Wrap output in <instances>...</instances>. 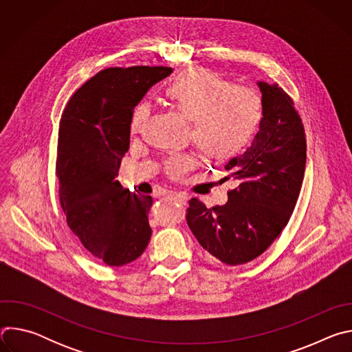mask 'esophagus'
Segmentation results:
<instances>
[{
    "label": "esophagus",
    "mask_w": 352,
    "mask_h": 352,
    "mask_svg": "<svg viewBox=\"0 0 352 352\" xmlns=\"http://www.w3.org/2000/svg\"><path fill=\"white\" fill-rule=\"evenodd\" d=\"M168 197L173 199V200H175V202H178V204H181V205H185V202L188 200V197H186L185 195L178 193V192H170V193H168Z\"/></svg>",
    "instance_id": "1"
}]
</instances>
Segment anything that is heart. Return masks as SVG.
Listing matches in <instances>:
<instances>
[{
  "instance_id": "b5f03b06",
  "label": "heart",
  "mask_w": 352,
  "mask_h": 352,
  "mask_svg": "<svg viewBox=\"0 0 352 352\" xmlns=\"http://www.w3.org/2000/svg\"><path fill=\"white\" fill-rule=\"evenodd\" d=\"M168 106L189 121V138L206 160L228 162L254 140L263 120L261 96L245 86H228L217 74L189 69L164 89ZM148 107L138 104L131 114V133H139L148 120ZM193 166L186 155H173L163 163L164 173L182 178Z\"/></svg>"
}]
</instances>
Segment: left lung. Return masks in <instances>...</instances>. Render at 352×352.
Instances as JSON below:
<instances>
[{
	"label": "left lung",
	"mask_w": 352,
	"mask_h": 352,
	"mask_svg": "<svg viewBox=\"0 0 352 352\" xmlns=\"http://www.w3.org/2000/svg\"><path fill=\"white\" fill-rule=\"evenodd\" d=\"M263 120L252 144L226 166L238 185L228 202L208 209L192 197L186 223L206 252L230 265L261 256L288 224L302 186L307 139L292 98L277 83L258 82Z\"/></svg>",
	"instance_id": "left-lung-1"
}]
</instances>
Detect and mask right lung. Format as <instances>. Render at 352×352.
Instances as JSON below:
<instances>
[{"label":"right lung","instance_id":"add662e5","mask_svg":"<svg viewBox=\"0 0 352 352\" xmlns=\"http://www.w3.org/2000/svg\"><path fill=\"white\" fill-rule=\"evenodd\" d=\"M171 72L170 67L106 68L72 94L60 120V205L71 231L109 266L138 259L152 236V196L132 193L116 178L129 148L133 107Z\"/></svg>","mask_w":352,"mask_h":352}]
</instances>
